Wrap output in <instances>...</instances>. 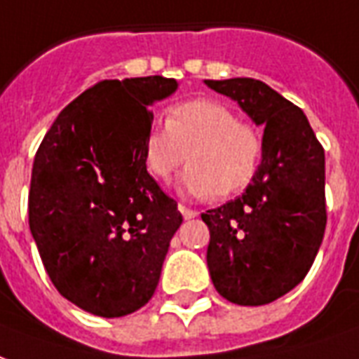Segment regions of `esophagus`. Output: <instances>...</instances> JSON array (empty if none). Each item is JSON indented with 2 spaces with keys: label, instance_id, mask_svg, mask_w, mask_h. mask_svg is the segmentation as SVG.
<instances>
[{
  "label": "esophagus",
  "instance_id": "obj_1",
  "mask_svg": "<svg viewBox=\"0 0 359 359\" xmlns=\"http://www.w3.org/2000/svg\"><path fill=\"white\" fill-rule=\"evenodd\" d=\"M179 211L182 213V217L184 219H194V217H198V211H194V209H190V207L182 205V203H179Z\"/></svg>",
  "mask_w": 359,
  "mask_h": 359
}]
</instances>
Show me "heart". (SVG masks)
Wrapping results in <instances>:
<instances>
[{"instance_id":"heart-1","label":"heart","mask_w":359,"mask_h":359,"mask_svg":"<svg viewBox=\"0 0 359 359\" xmlns=\"http://www.w3.org/2000/svg\"><path fill=\"white\" fill-rule=\"evenodd\" d=\"M262 150L261 133L222 102L205 98L171 108L167 123L154 121L142 139V159L154 179L169 180L187 159L180 187L194 198L245 190L259 172Z\"/></svg>"}]
</instances>
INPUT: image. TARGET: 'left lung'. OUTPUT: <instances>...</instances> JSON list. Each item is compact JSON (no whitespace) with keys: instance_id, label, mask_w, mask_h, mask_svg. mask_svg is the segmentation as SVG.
Returning <instances> with one entry per match:
<instances>
[{"instance_id":"left-lung-1","label":"left lung","mask_w":359,"mask_h":359,"mask_svg":"<svg viewBox=\"0 0 359 359\" xmlns=\"http://www.w3.org/2000/svg\"><path fill=\"white\" fill-rule=\"evenodd\" d=\"M264 126L262 161L245 192L201 219L215 289L241 306H261L297 287L325 232V154L306 116L259 79H205Z\"/></svg>"}]
</instances>
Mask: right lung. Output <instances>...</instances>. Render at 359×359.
<instances>
[{"label":"right lung","instance_id":"right-lung-1","mask_svg":"<svg viewBox=\"0 0 359 359\" xmlns=\"http://www.w3.org/2000/svg\"><path fill=\"white\" fill-rule=\"evenodd\" d=\"M177 87L163 76L98 81L58 114L38 148L30 232L53 285L89 314L144 306L182 224L142 159L148 108Z\"/></svg>","mask_w":359,"mask_h":359}]
</instances>
